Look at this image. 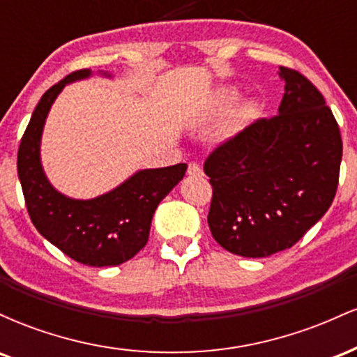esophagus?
<instances>
[{"label": "esophagus", "mask_w": 357, "mask_h": 357, "mask_svg": "<svg viewBox=\"0 0 357 357\" xmlns=\"http://www.w3.org/2000/svg\"><path fill=\"white\" fill-rule=\"evenodd\" d=\"M188 174H191V176H202L203 174V169H202V166L198 165V162H190V165H188Z\"/></svg>", "instance_id": "obj_1"}]
</instances>
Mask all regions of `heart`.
<instances>
[{"mask_svg": "<svg viewBox=\"0 0 357 357\" xmlns=\"http://www.w3.org/2000/svg\"><path fill=\"white\" fill-rule=\"evenodd\" d=\"M233 99V92L231 90H221L218 96L215 97L210 102V105L206 107V114L204 116L206 117H211L215 116L216 112H220V110H223L227 107L228 104H230V100ZM257 112V105L255 102L252 100H245V102H240L238 105H235L230 112L227 114V117H225V121L221 122L220 129H218V136L220 137H231L235 136L238 130H241L245 127V124L255 116Z\"/></svg>", "mask_w": 357, "mask_h": 357, "instance_id": "obj_1", "label": "heart"}]
</instances>
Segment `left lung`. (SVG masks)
I'll use <instances>...</instances> for the list:
<instances>
[{"label":"left lung","instance_id":"1","mask_svg":"<svg viewBox=\"0 0 357 357\" xmlns=\"http://www.w3.org/2000/svg\"><path fill=\"white\" fill-rule=\"evenodd\" d=\"M277 116L258 119L204 161L213 196L208 225L228 252L273 255L297 243L337 191L342 139L333 110L307 77L280 67Z\"/></svg>","mask_w":357,"mask_h":357}]
</instances>
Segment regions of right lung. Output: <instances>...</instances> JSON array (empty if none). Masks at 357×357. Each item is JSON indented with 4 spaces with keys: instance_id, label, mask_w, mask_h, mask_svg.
I'll use <instances>...</instances> for the list:
<instances>
[{
    "instance_id": "add662e5",
    "label": "right lung",
    "mask_w": 357,
    "mask_h": 357,
    "mask_svg": "<svg viewBox=\"0 0 357 357\" xmlns=\"http://www.w3.org/2000/svg\"><path fill=\"white\" fill-rule=\"evenodd\" d=\"M90 70L72 72L40 99L18 149V178L35 228L65 255L89 267H110L130 260L149 238L161 199L183 179L186 165L139 171L114 191L93 199H72L48 183L40 162V137L53 100L68 82Z\"/></svg>"
}]
</instances>
